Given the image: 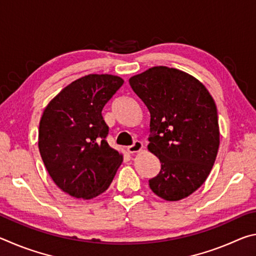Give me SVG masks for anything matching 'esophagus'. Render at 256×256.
Returning a JSON list of instances; mask_svg holds the SVG:
<instances>
[{"instance_id": "obj_1", "label": "esophagus", "mask_w": 256, "mask_h": 256, "mask_svg": "<svg viewBox=\"0 0 256 256\" xmlns=\"http://www.w3.org/2000/svg\"><path fill=\"white\" fill-rule=\"evenodd\" d=\"M142 148H144L142 142L134 141V144L132 146H128V154H136V152H138V151H140Z\"/></svg>"}]
</instances>
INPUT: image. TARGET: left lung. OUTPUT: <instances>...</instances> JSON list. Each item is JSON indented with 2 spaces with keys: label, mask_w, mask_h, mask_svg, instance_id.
<instances>
[{
  "label": "left lung",
  "mask_w": 256,
  "mask_h": 256,
  "mask_svg": "<svg viewBox=\"0 0 256 256\" xmlns=\"http://www.w3.org/2000/svg\"><path fill=\"white\" fill-rule=\"evenodd\" d=\"M128 84L150 112L148 149L162 164L150 188L164 200H182L204 183L218 152L214 98L196 78L168 66L151 68Z\"/></svg>",
  "instance_id": "1"
}]
</instances>
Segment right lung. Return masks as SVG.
<instances>
[{
  "label": "right lung",
  "instance_id": "1",
  "mask_svg": "<svg viewBox=\"0 0 256 256\" xmlns=\"http://www.w3.org/2000/svg\"><path fill=\"white\" fill-rule=\"evenodd\" d=\"M110 74H89L66 86L42 112L38 146L52 180L71 196L92 198L110 188L123 162L108 146L102 110L122 86Z\"/></svg>",
  "mask_w": 256,
  "mask_h": 256
}]
</instances>
